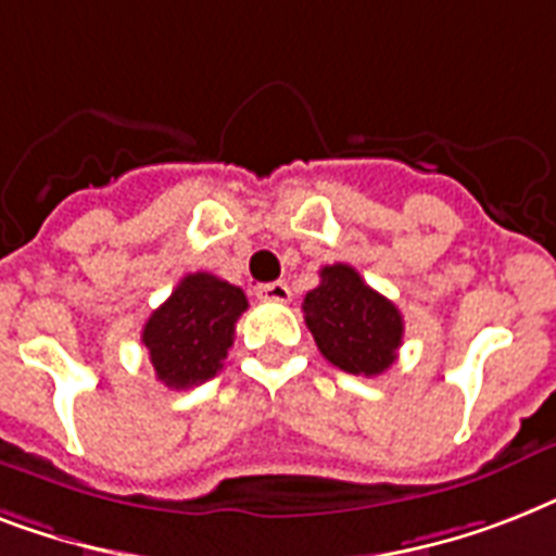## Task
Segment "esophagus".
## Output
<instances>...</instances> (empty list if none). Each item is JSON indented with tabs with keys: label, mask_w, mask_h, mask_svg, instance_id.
<instances>
[{
	"label": "esophagus",
	"mask_w": 556,
	"mask_h": 556,
	"mask_svg": "<svg viewBox=\"0 0 556 556\" xmlns=\"http://www.w3.org/2000/svg\"><path fill=\"white\" fill-rule=\"evenodd\" d=\"M256 296L265 300V303H288L291 300V288L286 282H265V286L256 288Z\"/></svg>",
	"instance_id": "obj_1"
}]
</instances>
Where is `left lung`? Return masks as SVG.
Segmentation results:
<instances>
[{
	"label": "left lung",
	"mask_w": 556,
	"mask_h": 556,
	"mask_svg": "<svg viewBox=\"0 0 556 556\" xmlns=\"http://www.w3.org/2000/svg\"><path fill=\"white\" fill-rule=\"evenodd\" d=\"M303 312L317 349L338 369L375 378L395 364L404 317L352 265H326L320 286L305 294Z\"/></svg>",
	"instance_id": "1"
}]
</instances>
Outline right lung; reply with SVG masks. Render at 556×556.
Segmentation results:
<instances>
[{
    "label": "right lung",
    "instance_id": "right-lung-1",
    "mask_svg": "<svg viewBox=\"0 0 556 556\" xmlns=\"http://www.w3.org/2000/svg\"><path fill=\"white\" fill-rule=\"evenodd\" d=\"M248 308L242 288L213 274H187L169 300L150 314L141 343L169 389H190L222 369L233 346L236 320Z\"/></svg>",
    "mask_w": 556,
    "mask_h": 556
}]
</instances>
